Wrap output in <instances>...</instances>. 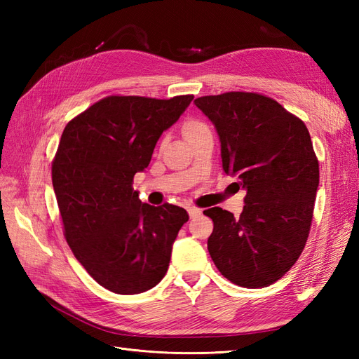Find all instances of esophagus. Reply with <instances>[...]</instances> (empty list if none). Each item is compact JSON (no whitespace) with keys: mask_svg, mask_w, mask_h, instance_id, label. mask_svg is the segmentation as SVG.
<instances>
[{"mask_svg":"<svg viewBox=\"0 0 359 359\" xmlns=\"http://www.w3.org/2000/svg\"><path fill=\"white\" fill-rule=\"evenodd\" d=\"M187 211H189L190 219H194V217H198V215H201V214H202V210L196 208V206H189Z\"/></svg>","mask_w":359,"mask_h":359,"instance_id":"34e87169","label":"esophagus"}]
</instances>
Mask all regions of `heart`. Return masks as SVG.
Masks as SVG:
<instances>
[{
	"label": "heart",
	"mask_w": 359,
	"mask_h": 359,
	"mask_svg": "<svg viewBox=\"0 0 359 359\" xmlns=\"http://www.w3.org/2000/svg\"><path fill=\"white\" fill-rule=\"evenodd\" d=\"M203 124L199 121H189L186 126H184V133H189L193 132V130H196L198 127H202Z\"/></svg>",
	"instance_id": "heart-1"
}]
</instances>
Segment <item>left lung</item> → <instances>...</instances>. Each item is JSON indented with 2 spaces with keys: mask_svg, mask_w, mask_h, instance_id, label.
I'll use <instances>...</instances> for the list:
<instances>
[{
  "mask_svg": "<svg viewBox=\"0 0 359 359\" xmlns=\"http://www.w3.org/2000/svg\"><path fill=\"white\" fill-rule=\"evenodd\" d=\"M220 139L223 170L238 177L245 205L240 219L214 206L208 252L232 283L266 287L297 262L307 243L319 163L309 130L269 97L224 93L194 100Z\"/></svg>",
  "mask_w": 359,
  "mask_h": 359,
  "instance_id": "8db88e82",
  "label": "left lung"
}]
</instances>
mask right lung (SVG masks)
Listing matches in <instances>:
<instances>
[{"instance_id":"add662e5","label":"right lung","mask_w":359,"mask_h":359,"mask_svg":"<svg viewBox=\"0 0 359 359\" xmlns=\"http://www.w3.org/2000/svg\"><path fill=\"white\" fill-rule=\"evenodd\" d=\"M193 95L169 100L111 95L73 118L52 163V184L74 257L119 295L158 285L189 214L140 202L133 177L148 168L161 133Z\"/></svg>"}]
</instances>
